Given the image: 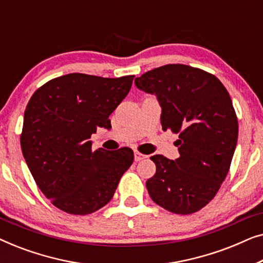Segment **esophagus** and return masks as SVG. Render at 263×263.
<instances>
[{
  "label": "esophagus",
  "instance_id": "esophagus-1",
  "mask_svg": "<svg viewBox=\"0 0 263 263\" xmlns=\"http://www.w3.org/2000/svg\"><path fill=\"white\" fill-rule=\"evenodd\" d=\"M145 158H147V156H145V154H142V153H140L139 151H135V152H134L135 161H140V160L145 159Z\"/></svg>",
  "mask_w": 263,
  "mask_h": 263
}]
</instances>
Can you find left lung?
Here are the masks:
<instances>
[{
    "label": "left lung",
    "instance_id": "obj_1",
    "mask_svg": "<svg viewBox=\"0 0 263 263\" xmlns=\"http://www.w3.org/2000/svg\"><path fill=\"white\" fill-rule=\"evenodd\" d=\"M154 95L163 130L178 134L179 157H151L156 175L146 186L154 202L192 214L215 196L228 175L238 139V121L228 89L214 75L185 64H166L135 79Z\"/></svg>",
    "mask_w": 263,
    "mask_h": 263
}]
</instances>
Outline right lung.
<instances>
[{
  "instance_id": "1",
  "label": "right lung",
  "mask_w": 263,
  "mask_h": 263,
  "mask_svg": "<svg viewBox=\"0 0 263 263\" xmlns=\"http://www.w3.org/2000/svg\"><path fill=\"white\" fill-rule=\"evenodd\" d=\"M134 75L116 79L71 73L33 93L24 115L21 149L42 193L63 212L85 215L112 199L134 153L92 151L97 128H111L109 116L130 91Z\"/></svg>"
}]
</instances>
